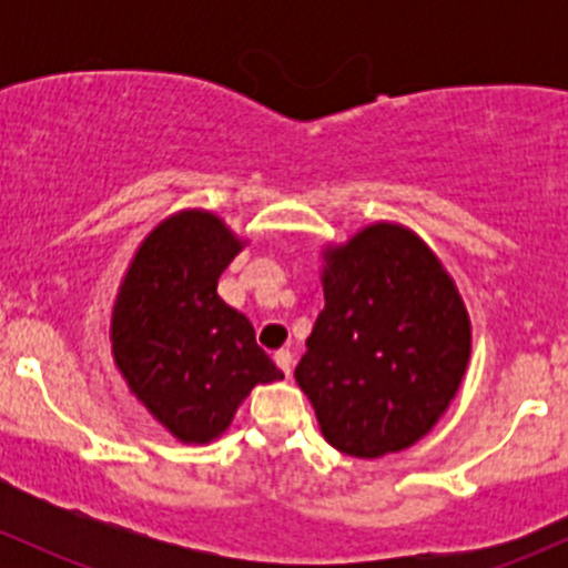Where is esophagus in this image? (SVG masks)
<instances>
[{
	"label": "esophagus",
	"mask_w": 568,
	"mask_h": 568,
	"mask_svg": "<svg viewBox=\"0 0 568 568\" xmlns=\"http://www.w3.org/2000/svg\"><path fill=\"white\" fill-rule=\"evenodd\" d=\"M274 363L283 368L285 376H291V368H294V354H291L288 348H277V352H274Z\"/></svg>",
	"instance_id": "1"
}]
</instances>
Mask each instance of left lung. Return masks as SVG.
<instances>
[{
    "mask_svg": "<svg viewBox=\"0 0 568 568\" xmlns=\"http://www.w3.org/2000/svg\"><path fill=\"white\" fill-rule=\"evenodd\" d=\"M324 311L296 385L332 448L357 459L426 437L459 393L473 321L437 252L398 222L321 250Z\"/></svg>",
    "mask_w": 568,
    "mask_h": 568,
    "instance_id": "left-lung-1",
    "label": "left lung"
}]
</instances>
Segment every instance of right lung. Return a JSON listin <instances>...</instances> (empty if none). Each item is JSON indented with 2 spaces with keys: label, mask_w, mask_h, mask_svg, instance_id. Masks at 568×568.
<instances>
[{
  "label": "right lung",
  "mask_w": 568,
  "mask_h": 568,
  "mask_svg": "<svg viewBox=\"0 0 568 568\" xmlns=\"http://www.w3.org/2000/svg\"><path fill=\"white\" fill-rule=\"evenodd\" d=\"M244 247L247 239L220 214L181 209L142 239L114 294V368L183 445L214 443L252 387L283 379L250 318L216 294L220 274Z\"/></svg>",
  "instance_id": "obj_1"
}]
</instances>
